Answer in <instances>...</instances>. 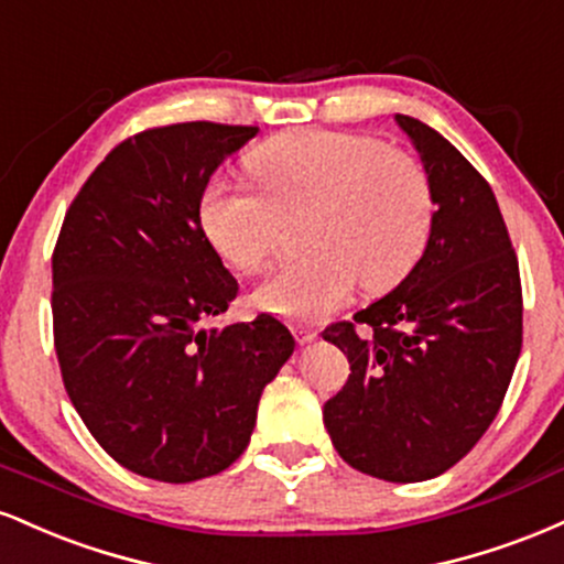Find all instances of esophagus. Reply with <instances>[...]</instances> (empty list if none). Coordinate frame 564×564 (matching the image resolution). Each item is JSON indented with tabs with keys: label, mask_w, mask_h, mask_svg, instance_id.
Instances as JSON below:
<instances>
[{
	"label": "esophagus",
	"mask_w": 564,
	"mask_h": 564,
	"mask_svg": "<svg viewBox=\"0 0 564 564\" xmlns=\"http://www.w3.org/2000/svg\"><path fill=\"white\" fill-rule=\"evenodd\" d=\"M293 333L297 337V343H311V340H316V335H319L314 327H306V324H295Z\"/></svg>",
	"instance_id": "1"
}]
</instances>
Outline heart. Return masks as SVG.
Instances as JSON below:
<instances>
[{
    "instance_id": "heart-1",
    "label": "heart",
    "mask_w": 564,
    "mask_h": 564,
    "mask_svg": "<svg viewBox=\"0 0 564 564\" xmlns=\"http://www.w3.org/2000/svg\"><path fill=\"white\" fill-rule=\"evenodd\" d=\"M256 184L205 182L200 227L237 271H256L280 250L284 221L306 216V256L258 284V306L295 322H314L350 295L393 288L412 271L430 240L435 195L425 165L382 139L346 131H288L248 158Z\"/></svg>"
}]
</instances>
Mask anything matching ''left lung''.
Listing matches in <instances>:
<instances>
[{
  "label": "left lung",
  "instance_id": "obj_1",
  "mask_svg": "<svg viewBox=\"0 0 564 564\" xmlns=\"http://www.w3.org/2000/svg\"><path fill=\"white\" fill-rule=\"evenodd\" d=\"M395 121L438 208L406 280L322 333L350 364L324 427L359 473L420 482L473 452L499 414L522 348V284L491 184L427 123Z\"/></svg>",
  "mask_w": 564,
  "mask_h": 564
}]
</instances>
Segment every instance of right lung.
Masks as SVG:
<instances>
[{
    "mask_svg": "<svg viewBox=\"0 0 564 564\" xmlns=\"http://www.w3.org/2000/svg\"><path fill=\"white\" fill-rule=\"evenodd\" d=\"M258 126L189 121L116 144L73 197L52 253V333L78 416L118 465L163 482L227 469L293 354L280 319L200 329L240 284L197 200Z\"/></svg>",
    "mask_w": 564,
    "mask_h": 564,
    "instance_id": "add662e5",
    "label": "right lung"
}]
</instances>
